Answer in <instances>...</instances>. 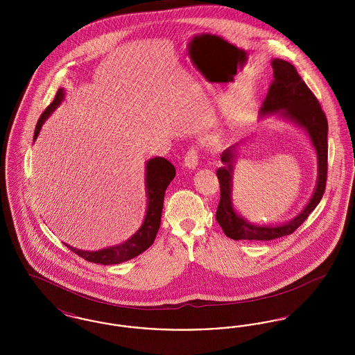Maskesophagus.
I'll use <instances>...</instances> for the list:
<instances>
[{"label":"esophagus","mask_w":355,"mask_h":355,"mask_svg":"<svg viewBox=\"0 0 355 355\" xmlns=\"http://www.w3.org/2000/svg\"><path fill=\"white\" fill-rule=\"evenodd\" d=\"M184 164H185L187 169L194 170L198 165V153L194 149H190L187 150L185 155V159H184Z\"/></svg>","instance_id":"1"}]
</instances>
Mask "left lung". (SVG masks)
<instances>
[{
  "mask_svg": "<svg viewBox=\"0 0 355 355\" xmlns=\"http://www.w3.org/2000/svg\"><path fill=\"white\" fill-rule=\"evenodd\" d=\"M272 81L259 109V119L275 116L294 123L309 137L317 154V184L313 196L300 214L279 225L253 223L242 217L233 205V174L236 154L248 139L227 148L220 155L223 166L217 170L220 200L216 213L217 222L229 238L248 241H270L291 234L300 227L321 201L327 178V119L321 105L290 62L274 58L271 61Z\"/></svg>",
  "mask_w": 355,
  "mask_h": 355,
  "instance_id": "obj_1",
  "label": "left lung"
}]
</instances>
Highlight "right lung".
Masks as SVG:
<instances>
[{
    "mask_svg": "<svg viewBox=\"0 0 355 355\" xmlns=\"http://www.w3.org/2000/svg\"><path fill=\"white\" fill-rule=\"evenodd\" d=\"M64 98H65V90L61 87L57 92L54 101L51 102L38 119L34 130V141L40 135L45 121L49 119L51 113L62 103ZM174 177H175V168L168 159L162 157H154L146 162L145 165V190H146V198H148L146 214L141 227L125 242L100 249L96 252L76 249L68 243H65V246L69 248L73 253L83 257L86 261L93 263H100V265H117L144 253L146 249L152 246L155 236L158 233V229L161 225L165 191Z\"/></svg>",
    "mask_w": 355,
    "mask_h": 355,
    "instance_id": "add662e5",
    "label": "right lung"
}]
</instances>
